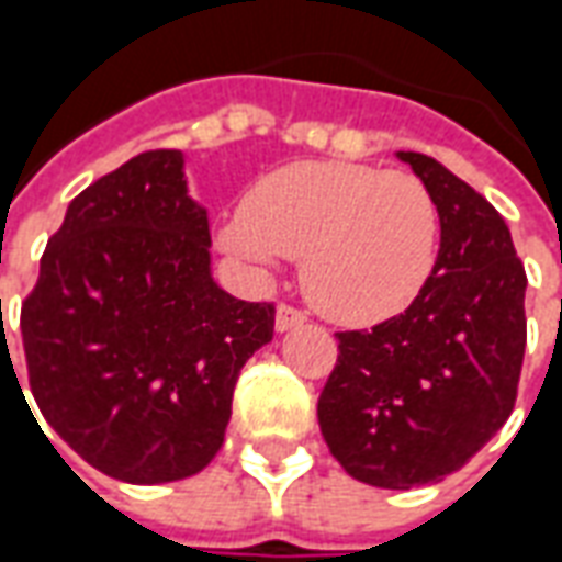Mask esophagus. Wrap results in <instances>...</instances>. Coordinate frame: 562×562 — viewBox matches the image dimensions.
Returning a JSON list of instances; mask_svg holds the SVG:
<instances>
[{"instance_id": "34e87169", "label": "esophagus", "mask_w": 562, "mask_h": 562, "mask_svg": "<svg viewBox=\"0 0 562 562\" xmlns=\"http://www.w3.org/2000/svg\"><path fill=\"white\" fill-rule=\"evenodd\" d=\"M306 322V313H301L297 306H289V304H280L277 306V330L280 334H285V330H292V328H301Z\"/></svg>"}]
</instances>
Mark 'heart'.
<instances>
[{
    "label": "heart",
    "instance_id": "b5f03b06",
    "mask_svg": "<svg viewBox=\"0 0 562 562\" xmlns=\"http://www.w3.org/2000/svg\"><path fill=\"white\" fill-rule=\"evenodd\" d=\"M220 244L258 273L301 258L306 297L342 325L401 316L430 280L439 210L430 189L367 161H294L261 177Z\"/></svg>",
    "mask_w": 562,
    "mask_h": 562
}]
</instances>
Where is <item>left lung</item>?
<instances>
[{
    "instance_id": "obj_1",
    "label": "left lung",
    "mask_w": 562,
    "mask_h": 562,
    "mask_svg": "<svg viewBox=\"0 0 562 562\" xmlns=\"http://www.w3.org/2000/svg\"><path fill=\"white\" fill-rule=\"evenodd\" d=\"M397 159L439 210L434 273L401 316L337 334L318 427L352 479L409 491L460 470L515 409L527 273L487 198L430 156Z\"/></svg>"
}]
</instances>
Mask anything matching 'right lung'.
Wrapping results in <instances>:
<instances>
[{
	"instance_id": "right-lung-1",
	"label": "right lung",
	"mask_w": 562,
	"mask_h": 562,
	"mask_svg": "<svg viewBox=\"0 0 562 562\" xmlns=\"http://www.w3.org/2000/svg\"><path fill=\"white\" fill-rule=\"evenodd\" d=\"M273 313L220 289L183 153L149 149L87 186L44 249L20 313L32 397L104 475L189 479L222 448Z\"/></svg>"
}]
</instances>
